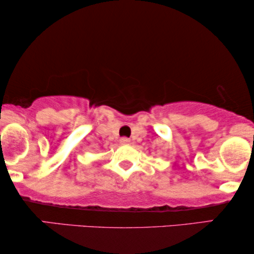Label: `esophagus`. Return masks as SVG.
Segmentation results:
<instances>
[{
	"instance_id": "34e87169",
	"label": "esophagus",
	"mask_w": 254,
	"mask_h": 254,
	"mask_svg": "<svg viewBox=\"0 0 254 254\" xmlns=\"http://www.w3.org/2000/svg\"><path fill=\"white\" fill-rule=\"evenodd\" d=\"M120 143H121V144H128V143H129V138H127V137H121V138H120Z\"/></svg>"
}]
</instances>
